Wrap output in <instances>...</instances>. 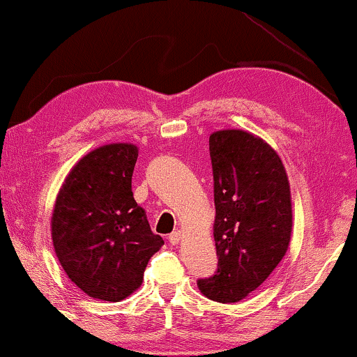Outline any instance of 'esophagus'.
Listing matches in <instances>:
<instances>
[{
  "mask_svg": "<svg viewBox=\"0 0 357 357\" xmlns=\"http://www.w3.org/2000/svg\"><path fill=\"white\" fill-rule=\"evenodd\" d=\"M168 241H169L171 245H178L179 241H181V232H179V231H174L173 234H169Z\"/></svg>",
  "mask_w": 357,
  "mask_h": 357,
  "instance_id": "1",
  "label": "esophagus"
}]
</instances>
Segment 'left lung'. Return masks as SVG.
<instances>
[{"instance_id":"left-lung-1","label":"left lung","mask_w":357,"mask_h":357,"mask_svg":"<svg viewBox=\"0 0 357 357\" xmlns=\"http://www.w3.org/2000/svg\"><path fill=\"white\" fill-rule=\"evenodd\" d=\"M209 153L219 261L214 275L197 280V287L207 298L236 303L259 288L287 254L290 184L273 148L252 133H212Z\"/></svg>"}]
</instances>
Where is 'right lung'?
<instances>
[{"label": "right lung", "instance_id": "add662e5", "mask_svg": "<svg viewBox=\"0 0 357 357\" xmlns=\"http://www.w3.org/2000/svg\"><path fill=\"white\" fill-rule=\"evenodd\" d=\"M137 158L138 148L128 143L97 148L72 168L57 194L54 249L67 277L92 298H126L165 243L133 197Z\"/></svg>", "mask_w": 357, "mask_h": 357}]
</instances>
